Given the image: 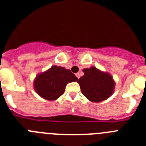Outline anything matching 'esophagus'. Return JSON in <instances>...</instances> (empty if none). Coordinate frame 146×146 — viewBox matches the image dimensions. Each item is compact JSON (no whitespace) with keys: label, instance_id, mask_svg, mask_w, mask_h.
Returning <instances> with one entry per match:
<instances>
[{"label":"esophagus","instance_id":"obj_1","mask_svg":"<svg viewBox=\"0 0 146 146\" xmlns=\"http://www.w3.org/2000/svg\"><path fill=\"white\" fill-rule=\"evenodd\" d=\"M76 76H77V78H78V79H79L80 77V73H77V74H76Z\"/></svg>","mask_w":146,"mask_h":146}]
</instances>
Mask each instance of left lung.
Masks as SVG:
<instances>
[{"mask_svg": "<svg viewBox=\"0 0 146 146\" xmlns=\"http://www.w3.org/2000/svg\"><path fill=\"white\" fill-rule=\"evenodd\" d=\"M84 75L78 80L82 94L90 101L99 102L111 96L115 82L111 75L96 67L83 69Z\"/></svg>", "mask_w": 146, "mask_h": 146, "instance_id": "obj_1", "label": "left lung"}]
</instances>
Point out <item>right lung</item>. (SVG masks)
<instances>
[{
	"label": "right lung",
	"mask_w": 146,
	"mask_h": 146,
	"mask_svg": "<svg viewBox=\"0 0 146 146\" xmlns=\"http://www.w3.org/2000/svg\"><path fill=\"white\" fill-rule=\"evenodd\" d=\"M77 80L78 78L69 69L53 66L37 76L34 81V88L40 96L52 101L64 94L67 83Z\"/></svg>",
	"instance_id": "obj_1"
}]
</instances>
